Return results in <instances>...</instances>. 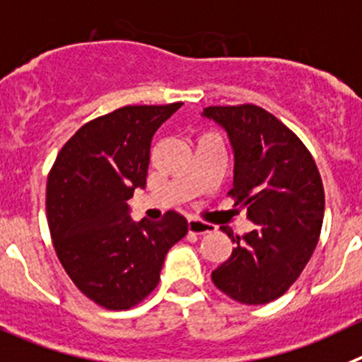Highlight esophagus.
<instances>
[{
  "label": "esophagus",
  "instance_id": "esophagus-1",
  "mask_svg": "<svg viewBox=\"0 0 362 362\" xmlns=\"http://www.w3.org/2000/svg\"><path fill=\"white\" fill-rule=\"evenodd\" d=\"M187 229H189V233L198 234V236H200V234L211 233V230H216V226H213V223H207V221L197 220V218H189Z\"/></svg>",
  "mask_w": 362,
  "mask_h": 362
}]
</instances>
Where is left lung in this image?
Instances as JSON below:
<instances>
[{"instance_id": "8db88e82", "label": "left lung", "mask_w": 362, "mask_h": 362, "mask_svg": "<svg viewBox=\"0 0 362 362\" xmlns=\"http://www.w3.org/2000/svg\"><path fill=\"white\" fill-rule=\"evenodd\" d=\"M204 115L229 133L234 149V205H245L254 230L233 240L229 259L211 279L243 305L274 301L299 278L317 245L325 189L312 153L301 139L254 104L207 106Z\"/></svg>"}]
</instances>
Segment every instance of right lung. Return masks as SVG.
<instances>
[{"label":"right lung","instance_id":"add662e5","mask_svg":"<svg viewBox=\"0 0 362 362\" xmlns=\"http://www.w3.org/2000/svg\"><path fill=\"white\" fill-rule=\"evenodd\" d=\"M182 103L122 106L81 126L47 180L52 243L74 285L99 307L128 310L160 281L168 250L187 233L182 214L128 218L126 200L144 187L151 139Z\"/></svg>","mask_w":362,"mask_h":362}]
</instances>
